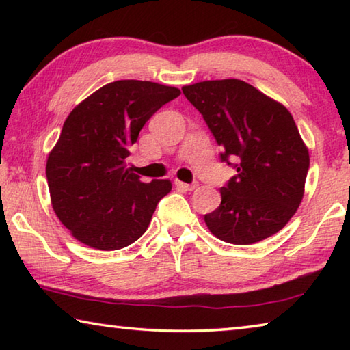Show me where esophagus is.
I'll use <instances>...</instances> for the list:
<instances>
[{
    "mask_svg": "<svg viewBox=\"0 0 350 350\" xmlns=\"http://www.w3.org/2000/svg\"><path fill=\"white\" fill-rule=\"evenodd\" d=\"M176 185L179 187V188H182V189H185V191H193L194 188H196L199 183L194 180V182H191V183H185V182H180V180H176Z\"/></svg>",
    "mask_w": 350,
    "mask_h": 350,
    "instance_id": "esophagus-1",
    "label": "esophagus"
}]
</instances>
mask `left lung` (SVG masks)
Returning a JSON list of instances; mask_svg holds the SVG:
<instances>
[{
  "instance_id": "obj_1",
  "label": "left lung",
  "mask_w": 350,
  "mask_h": 350,
  "mask_svg": "<svg viewBox=\"0 0 350 350\" xmlns=\"http://www.w3.org/2000/svg\"><path fill=\"white\" fill-rule=\"evenodd\" d=\"M236 174L221 188V205L205 215L219 239L248 245L286 225L301 204L309 151L290 112L236 79L182 88ZM234 162L232 163L231 161Z\"/></svg>"
}]
</instances>
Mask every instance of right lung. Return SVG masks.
Segmentation results:
<instances>
[{
  "mask_svg": "<svg viewBox=\"0 0 350 350\" xmlns=\"http://www.w3.org/2000/svg\"><path fill=\"white\" fill-rule=\"evenodd\" d=\"M179 96L177 88L159 83L118 80L68 116L47 159L46 177L55 215L75 239L98 250H118L146 232L171 182H142L126 161L145 123Z\"/></svg>",
  "mask_w": 350,
  "mask_h": 350,
  "instance_id": "right-lung-1",
  "label": "right lung"
}]
</instances>
